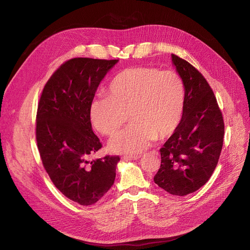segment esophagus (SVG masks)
<instances>
[{"label":"esophagus","mask_w":250,"mask_h":250,"mask_svg":"<svg viewBox=\"0 0 250 250\" xmlns=\"http://www.w3.org/2000/svg\"><path fill=\"white\" fill-rule=\"evenodd\" d=\"M141 158V155H125V156H122V159L124 160H138Z\"/></svg>","instance_id":"1"}]
</instances>
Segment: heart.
<instances>
[{
  "instance_id": "1",
  "label": "heart",
  "mask_w": 250,
  "mask_h": 250,
  "mask_svg": "<svg viewBox=\"0 0 250 250\" xmlns=\"http://www.w3.org/2000/svg\"><path fill=\"white\" fill-rule=\"evenodd\" d=\"M107 95L100 94L90 103V118L104 136L115 135L127 120L125 129L109 144L113 152L140 154L156 138L164 139L178 126L187 101V88L174 71L136 67L115 75Z\"/></svg>"
}]
</instances>
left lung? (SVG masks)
<instances>
[{
    "instance_id": "1",
    "label": "left lung",
    "mask_w": 250,
    "mask_h": 250,
    "mask_svg": "<svg viewBox=\"0 0 250 250\" xmlns=\"http://www.w3.org/2000/svg\"><path fill=\"white\" fill-rule=\"evenodd\" d=\"M172 62L187 88L181 122L160 149L161 165L154 181L173 195L198 190L212 176L224 139V120L205 77L186 60Z\"/></svg>"
}]
</instances>
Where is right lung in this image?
<instances>
[{"label": "right lung", "instance_id": "right-lung-1", "mask_svg": "<svg viewBox=\"0 0 250 250\" xmlns=\"http://www.w3.org/2000/svg\"><path fill=\"white\" fill-rule=\"evenodd\" d=\"M117 60L75 58L50 76L39 98L35 136L55 187L81 206L100 201L112 187L120 156L90 160L102 144L93 133L90 103Z\"/></svg>", "mask_w": 250, "mask_h": 250}]
</instances>
